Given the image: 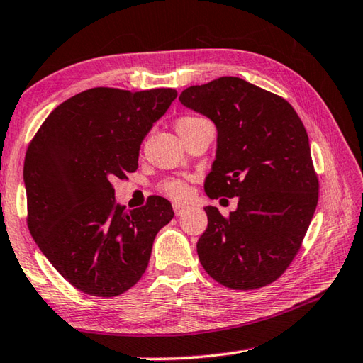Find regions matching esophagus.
<instances>
[{
    "instance_id": "34e87169",
    "label": "esophagus",
    "mask_w": 363,
    "mask_h": 363,
    "mask_svg": "<svg viewBox=\"0 0 363 363\" xmlns=\"http://www.w3.org/2000/svg\"><path fill=\"white\" fill-rule=\"evenodd\" d=\"M173 209H174V214L176 216H181L184 211H186V206H184V204H181V203H174L173 204Z\"/></svg>"
}]
</instances>
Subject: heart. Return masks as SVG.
I'll list each match as a JSON object with an SVG mask.
<instances>
[{
	"label": "heart",
	"instance_id": "obj_1",
	"mask_svg": "<svg viewBox=\"0 0 363 363\" xmlns=\"http://www.w3.org/2000/svg\"><path fill=\"white\" fill-rule=\"evenodd\" d=\"M203 121H206V118L199 117V116H186V117H181L179 121H177L176 127H177V131L186 130V128L194 127V125L200 123ZM160 190L164 195L169 196L171 200H176V201L186 200L190 194L189 186L182 179H164L160 184Z\"/></svg>",
	"mask_w": 363,
	"mask_h": 363
}]
</instances>
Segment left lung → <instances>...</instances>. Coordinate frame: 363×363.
<instances>
[{"label": "left lung", "instance_id": "1", "mask_svg": "<svg viewBox=\"0 0 363 363\" xmlns=\"http://www.w3.org/2000/svg\"><path fill=\"white\" fill-rule=\"evenodd\" d=\"M179 101L217 128L204 192L209 199L238 196L228 217L204 208L208 228L196 242L201 265L235 291L267 286L291 265L318 206L306 130L284 98L240 77L192 85Z\"/></svg>", "mask_w": 363, "mask_h": 363}]
</instances>
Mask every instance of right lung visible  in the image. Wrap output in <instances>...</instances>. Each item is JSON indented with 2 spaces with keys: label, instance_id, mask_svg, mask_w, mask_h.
<instances>
[{
  "label": "right lung",
  "instance_id": "obj_1",
  "mask_svg": "<svg viewBox=\"0 0 363 363\" xmlns=\"http://www.w3.org/2000/svg\"><path fill=\"white\" fill-rule=\"evenodd\" d=\"M177 96L173 89L81 91L45 118L25 155L28 228L41 252L79 291L116 296L141 279L173 208L150 196L116 203L113 181L138 168L141 143Z\"/></svg>",
  "mask_w": 363,
  "mask_h": 363
}]
</instances>
